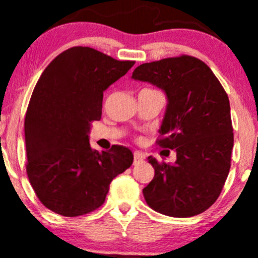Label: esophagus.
I'll use <instances>...</instances> for the list:
<instances>
[{
    "instance_id": "1",
    "label": "esophagus",
    "mask_w": 258,
    "mask_h": 258,
    "mask_svg": "<svg viewBox=\"0 0 258 258\" xmlns=\"http://www.w3.org/2000/svg\"><path fill=\"white\" fill-rule=\"evenodd\" d=\"M144 160L143 156L141 155V154L138 153H135V156H133V165H137L139 162H142Z\"/></svg>"
}]
</instances>
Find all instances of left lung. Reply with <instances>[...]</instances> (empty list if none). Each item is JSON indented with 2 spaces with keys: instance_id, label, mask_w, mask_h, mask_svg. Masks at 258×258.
I'll list each match as a JSON object with an SVG mask.
<instances>
[{
  "instance_id": "obj_1",
  "label": "left lung",
  "mask_w": 258,
  "mask_h": 258,
  "mask_svg": "<svg viewBox=\"0 0 258 258\" xmlns=\"http://www.w3.org/2000/svg\"><path fill=\"white\" fill-rule=\"evenodd\" d=\"M132 79L165 91L168 104L156 146L177 153L173 165L149 156L155 174L143 189L147 204L171 217L206 211L223 189L234 144L223 86L203 60L186 54L139 65Z\"/></svg>"
}]
</instances>
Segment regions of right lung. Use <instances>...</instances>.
<instances>
[{"mask_svg": "<svg viewBox=\"0 0 258 258\" xmlns=\"http://www.w3.org/2000/svg\"><path fill=\"white\" fill-rule=\"evenodd\" d=\"M135 65L90 47L57 55L38 79L26 109V173L38 200L65 217L104 204L111 180L132 165L121 146L92 149L90 123L100 120L103 92Z\"/></svg>", "mask_w": 258, "mask_h": 258, "instance_id": "add662e5", "label": "right lung"}]
</instances>
